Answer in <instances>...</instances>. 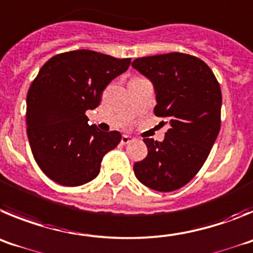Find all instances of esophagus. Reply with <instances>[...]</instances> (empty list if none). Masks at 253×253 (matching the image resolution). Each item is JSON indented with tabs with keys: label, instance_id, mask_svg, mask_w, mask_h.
I'll return each mask as SVG.
<instances>
[{
	"label": "esophagus",
	"instance_id": "34e87169",
	"mask_svg": "<svg viewBox=\"0 0 253 253\" xmlns=\"http://www.w3.org/2000/svg\"><path fill=\"white\" fill-rule=\"evenodd\" d=\"M133 140V138L131 137V136H127V135H124L122 136V140H121V142L124 143V145H126V143H128V142H131V141Z\"/></svg>",
	"mask_w": 253,
	"mask_h": 253
}]
</instances>
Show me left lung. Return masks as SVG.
Instances as JSON below:
<instances>
[{
	"label": "left lung",
	"mask_w": 253,
	"mask_h": 253,
	"mask_svg": "<svg viewBox=\"0 0 253 253\" xmlns=\"http://www.w3.org/2000/svg\"><path fill=\"white\" fill-rule=\"evenodd\" d=\"M132 68L152 83L154 113L169 126L161 142L143 138L147 156L133 165V171L147 188L172 192L197 175L217 140L219 84L203 60L183 53L135 59Z\"/></svg>",
	"instance_id": "8db88e82"
}]
</instances>
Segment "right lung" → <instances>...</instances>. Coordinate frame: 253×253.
Listing matches in <instances>:
<instances>
[{"label":"right lung","mask_w":253,"mask_h":253,"mask_svg":"<svg viewBox=\"0 0 253 253\" xmlns=\"http://www.w3.org/2000/svg\"><path fill=\"white\" fill-rule=\"evenodd\" d=\"M131 59L92 50L59 54L42 65L26 98L27 137L39 168L51 180L78 186L99 174L104 155L121 141L118 131L88 124L104 88L126 72Z\"/></svg>","instance_id":"right-lung-1"}]
</instances>
